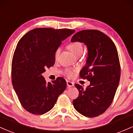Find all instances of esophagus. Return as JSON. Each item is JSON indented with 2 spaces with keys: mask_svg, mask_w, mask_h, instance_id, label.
<instances>
[{
  "mask_svg": "<svg viewBox=\"0 0 133 133\" xmlns=\"http://www.w3.org/2000/svg\"><path fill=\"white\" fill-rule=\"evenodd\" d=\"M66 84H67V86H68V87H73L74 85V82H71V81H69V80H67Z\"/></svg>",
  "mask_w": 133,
  "mask_h": 133,
  "instance_id": "34e87169",
  "label": "esophagus"
}]
</instances>
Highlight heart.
<instances>
[{"mask_svg":"<svg viewBox=\"0 0 133 133\" xmlns=\"http://www.w3.org/2000/svg\"><path fill=\"white\" fill-rule=\"evenodd\" d=\"M68 48L76 56L81 55L83 51V44L80 41H75L68 45ZM61 51V48H58L56 49L55 53V59H57L59 53ZM65 74L68 77H73L74 76V70H71L70 69H66L65 70Z\"/></svg>","mask_w":133,"mask_h":133,"instance_id":"b5f03b06","label":"heart"}]
</instances>
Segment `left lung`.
Here are the masks:
<instances>
[{
  "label": "left lung",
  "mask_w": 133,
  "mask_h": 133,
  "mask_svg": "<svg viewBox=\"0 0 133 133\" xmlns=\"http://www.w3.org/2000/svg\"><path fill=\"white\" fill-rule=\"evenodd\" d=\"M71 42L87 45L88 57L80 76L90 82L86 89L75 84L79 95L73 105L80 114L89 117L102 114L112 102L121 77L117 50L111 39L101 31L82 30L75 34Z\"/></svg>",
  "instance_id": "1"
}]
</instances>
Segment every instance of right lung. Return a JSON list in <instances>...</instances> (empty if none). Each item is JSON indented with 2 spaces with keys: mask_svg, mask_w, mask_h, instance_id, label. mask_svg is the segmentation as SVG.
Masks as SVG:
<instances>
[{
  "mask_svg": "<svg viewBox=\"0 0 133 133\" xmlns=\"http://www.w3.org/2000/svg\"><path fill=\"white\" fill-rule=\"evenodd\" d=\"M74 32L70 29L36 28L17 43L12 61V83L19 102L31 114L50 111L66 89L63 78L46 82L41 74L54 65L55 51Z\"/></svg>",
  "mask_w": 133,
  "mask_h": 133,
  "instance_id": "1",
  "label": "right lung"
}]
</instances>
